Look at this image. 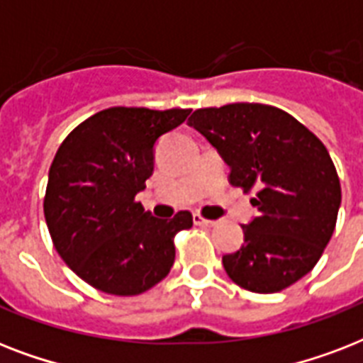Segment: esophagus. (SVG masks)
Wrapping results in <instances>:
<instances>
[{
    "label": "esophagus",
    "mask_w": 363,
    "mask_h": 363,
    "mask_svg": "<svg viewBox=\"0 0 363 363\" xmlns=\"http://www.w3.org/2000/svg\"><path fill=\"white\" fill-rule=\"evenodd\" d=\"M194 224H196V226H215L216 222L207 220V218H203L201 215H194Z\"/></svg>",
    "instance_id": "obj_1"
}]
</instances>
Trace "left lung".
Instances as JSON below:
<instances>
[{"instance_id": "left-lung-1", "label": "left lung", "mask_w": 363, "mask_h": 363, "mask_svg": "<svg viewBox=\"0 0 363 363\" xmlns=\"http://www.w3.org/2000/svg\"><path fill=\"white\" fill-rule=\"evenodd\" d=\"M198 130L230 167L258 216L242 224L245 242L222 256L228 277L256 294L281 292L305 277L332 239L341 184L326 147L284 111L230 104L194 111Z\"/></svg>"}]
</instances>
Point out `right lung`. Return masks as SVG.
<instances>
[{"instance_id": "add662e5", "label": "right lung", "mask_w": 363, "mask_h": 363, "mask_svg": "<svg viewBox=\"0 0 363 363\" xmlns=\"http://www.w3.org/2000/svg\"><path fill=\"white\" fill-rule=\"evenodd\" d=\"M190 109L111 107L79 124L48 171L45 220L65 264L113 296H137L167 277L175 262L173 238L192 228L179 211L156 218L135 201L154 171V147Z\"/></svg>"}]
</instances>
